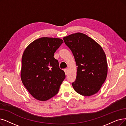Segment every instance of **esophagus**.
Instances as JSON below:
<instances>
[{"label": "esophagus", "mask_w": 126, "mask_h": 126, "mask_svg": "<svg viewBox=\"0 0 126 126\" xmlns=\"http://www.w3.org/2000/svg\"><path fill=\"white\" fill-rule=\"evenodd\" d=\"M64 72H65V74H66V75H67L68 73V70L67 69H66L64 70Z\"/></svg>", "instance_id": "obj_1"}]
</instances>
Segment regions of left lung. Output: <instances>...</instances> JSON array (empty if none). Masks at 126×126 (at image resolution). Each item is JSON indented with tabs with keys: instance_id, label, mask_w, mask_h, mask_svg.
I'll return each mask as SVG.
<instances>
[{
	"instance_id": "8db88e82",
	"label": "left lung",
	"mask_w": 126,
	"mask_h": 126,
	"mask_svg": "<svg viewBox=\"0 0 126 126\" xmlns=\"http://www.w3.org/2000/svg\"><path fill=\"white\" fill-rule=\"evenodd\" d=\"M63 39L77 66L76 80L72 83L75 91L84 96L97 93L108 74L107 57L102 47L83 33H73Z\"/></svg>"
}]
</instances>
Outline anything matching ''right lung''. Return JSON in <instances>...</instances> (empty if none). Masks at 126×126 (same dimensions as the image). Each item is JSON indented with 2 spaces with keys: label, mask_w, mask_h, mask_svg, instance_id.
<instances>
[{
  "label": "right lung",
  "mask_w": 126,
  "mask_h": 126,
  "mask_svg": "<svg viewBox=\"0 0 126 126\" xmlns=\"http://www.w3.org/2000/svg\"><path fill=\"white\" fill-rule=\"evenodd\" d=\"M63 42L60 38L42 37L30 43L22 58L21 78L28 92L45 101L56 95L66 77L54 53Z\"/></svg>",
  "instance_id": "obj_1"
}]
</instances>
